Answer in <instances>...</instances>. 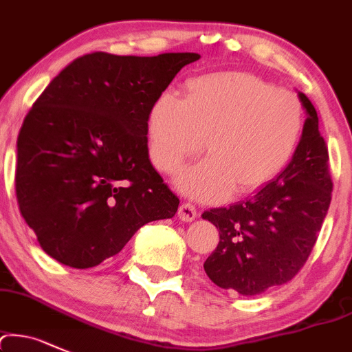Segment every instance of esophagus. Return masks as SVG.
I'll list each match as a JSON object with an SVG mask.
<instances>
[{
	"label": "esophagus",
	"mask_w": 352,
	"mask_h": 352,
	"mask_svg": "<svg viewBox=\"0 0 352 352\" xmlns=\"http://www.w3.org/2000/svg\"><path fill=\"white\" fill-rule=\"evenodd\" d=\"M177 217H179L181 221H192L196 217H198V211H196V208L191 205V203H183V205L179 206V210H177Z\"/></svg>",
	"instance_id": "obj_1"
}]
</instances>
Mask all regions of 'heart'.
I'll use <instances>...</instances> for the list:
<instances>
[{"mask_svg": "<svg viewBox=\"0 0 352 352\" xmlns=\"http://www.w3.org/2000/svg\"><path fill=\"white\" fill-rule=\"evenodd\" d=\"M304 109L292 92L245 72H217L188 82L186 97L164 92L147 116L149 157L173 171L201 151L206 160L177 171L176 184L199 199L245 195L274 181L296 154Z\"/></svg>", "mask_w": 352, "mask_h": 352, "instance_id": "heart-1", "label": "heart"}]
</instances>
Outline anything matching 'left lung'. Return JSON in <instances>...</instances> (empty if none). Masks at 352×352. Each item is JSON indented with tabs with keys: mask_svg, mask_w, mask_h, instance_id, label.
Segmentation results:
<instances>
[{
	"mask_svg": "<svg viewBox=\"0 0 352 352\" xmlns=\"http://www.w3.org/2000/svg\"><path fill=\"white\" fill-rule=\"evenodd\" d=\"M300 142L287 168L247 201L201 214L220 233L205 262L210 280L241 296H256L292 280L307 262L329 205L332 179L319 117L307 96Z\"/></svg>",
	"mask_w": 352,
	"mask_h": 352,
	"instance_id": "8db88e82",
	"label": "left lung"
}]
</instances>
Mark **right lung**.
I'll use <instances>...</instances> for the list:
<instances>
[{
    "mask_svg": "<svg viewBox=\"0 0 352 352\" xmlns=\"http://www.w3.org/2000/svg\"><path fill=\"white\" fill-rule=\"evenodd\" d=\"M198 54L75 58L33 104L16 142L14 188L40 247L74 268L116 255L179 199L153 168L147 116Z\"/></svg>",
    "mask_w": 352,
    "mask_h": 352,
    "instance_id": "1",
    "label": "right lung"
}]
</instances>
